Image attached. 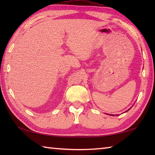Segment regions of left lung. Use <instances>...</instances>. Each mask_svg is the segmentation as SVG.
Masks as SVG:
<instances>
[{"mask_svg":"<svg viewBox=\"0 0 155 155\" xmlns=\"http://www.w3.org/2000/svg\"><path fill=\"white\" fill-rule=\"evenodd\" d=\"M113 116H114V115H113Z\"/></svg>","mask_w":155,"mask_h":155,"instance_id":"obj_1","label":"left lung"}]
</instances>
